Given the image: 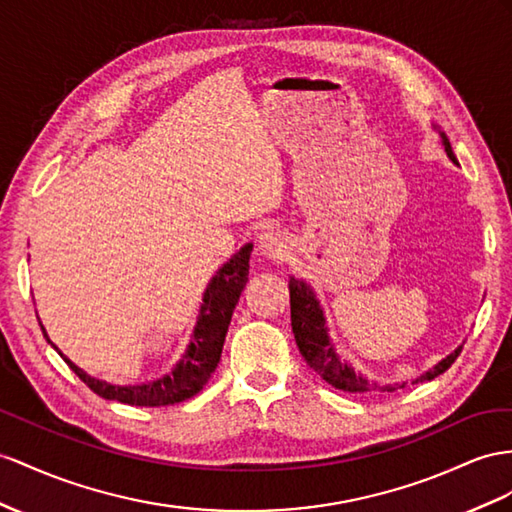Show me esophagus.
Returning <instances> with one entry per match:
<instances>
[{
  "instance_id": "obj_1",
  "label": "esophagus",
  "mask_w": 512,
  "mask_h": 512,
  "mask_svg": "<svg viewBox=\"0 0 512 512\" xmlns=\"http://www.w3.org/2000/svg\"><path fill=\"white\" fill-rule=\"evenodd\" d=\"M285 242L279 233L268 231L259 238V251L261 255H266L268 259H281L285 255Z\"/></svg>"
}]
</instances>
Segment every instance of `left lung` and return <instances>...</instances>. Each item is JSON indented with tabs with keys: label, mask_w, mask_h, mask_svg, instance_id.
<instances>
[{
	"label": "left lung",
	"mask_w": 512,
	"mask_h": 512,
	"mask_svg": "<svg viewBox=\"0 0 512 512\" xmlns=\"http://www.w3.org/2000/svg\"><path fill=\"white\" fill-rule=\"evenodd\" d=\"M439 136H441V142L445 147V153H448L452 162H456L448 136H445L443 131H439ZM290 307H292V331H294L300 355H303V359L307 361V365L313 372L320 374L322 381L333 385L335 389H342L348 393H385V391L406 387V383H402L398 387H381L376 383H370L368 378H363L361 374L352 370L348 363L339 361L331 339H329V333H326L324 316H322V309H320L316 294L311 292V287L305 281H298L294 277L290 279ZM461 350L463 348L454 350L450 357H445L430 372L411 381V385L432 381L435 376L443 374L456 361V357L461 355Z\"/></svg>",
	"instance_id": "left-lung-1"
}]
</instances>
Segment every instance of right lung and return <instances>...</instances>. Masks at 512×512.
I'll return each instance as SVG.
<instances>
[{
	"instance_id": "right-lung-1",
	"label": "right lung",
	"mask_w": 512,
	"mask_h": 512,
	"mask_svg": "<svg viewBox=\"0 0 512 512\" xmlns=\"http://www.w3.org/2000/svg\"><path fill=\"white\" fill-rule=\"evenodd\" d=\"M251 251L253 244L242 246L240 253H235L227 264L216 272V277L205 290L199 320H196V329L186 355H183V359L177 363V368L173 372L164 378H157L153 383L116 387L108 385L106 381H99V378H90L84 370L77 368L75 363H71L54 344L49 342L43 326L41 329L47 337V342L60 352V357L67 361L69 368L80 376V381L90 391H95L97 396L131 406H166L183 402L196 396L209 381V376L218 368L233 309L238 305L240 294L244 292V285L248 281Z\"/></svg>"
}]
</instances>
